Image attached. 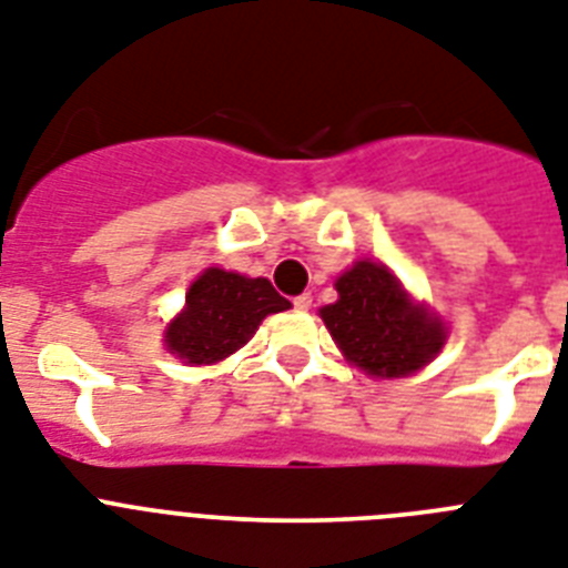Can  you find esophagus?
Here are the masks:
<instances>
[{
  "instance_id": "esophagus-1",
  "label": "esophagus",
  "mask_w": 568,
  "mask_h": 568,
  "mask_svg": "<svg viewBox=\"0 0 568 568\" xmlns=\"http://www.w3.org/2000/svg\"><path fill=\"white\" fill-rule=\"evenodd\" d=\"M294 308H297V312H308V308H312V294H300V297H294Z\"/></svg>"
}]
</instances>
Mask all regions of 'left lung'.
I'll return each instance as SVG.
<instances>
[{"label": "left lung", "mask_w": 568, "mask_h": 568, "mask_svg": "<svg viewBox=\"0 0 568 568\" xmlns=\"http://www.w3.org/2000/svg\"><path fill=\"white\" fill-rule=\"evenodd\" d=\"M335 288L337 300L321 308V317L343 357L366 375L404 378L445 346V323L409 297L387 265L355 262Z\"/></svg>", "instance_id": "1"}]
</instances>
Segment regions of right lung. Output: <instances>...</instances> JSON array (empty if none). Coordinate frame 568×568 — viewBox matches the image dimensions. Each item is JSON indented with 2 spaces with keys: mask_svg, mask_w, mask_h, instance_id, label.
Segmentation results:
<instances>
[{
  "mask_svg": "<svg viewBox=\"0 0 568 568\" xmlns=\"http://www.w3.org/2000/svg\"><path fill=\"white\" fill-rule=\"evenodd\" d=\"M292 303L265 276L207 268L190 285L184 308L164 332L166 349L190 366H211L242 349L268 314Z\"/></svg>",
  "mask_w": 568,
  "mask_h": 568,
  "instance_id": "add662e5",
  "label": "right lung"
}]
</instances>
